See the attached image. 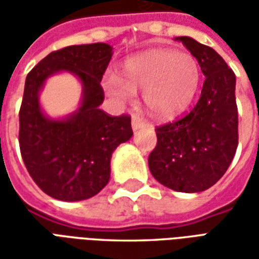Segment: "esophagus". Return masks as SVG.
I'll list each match as a JSON object with an SVG mask.
<instances>
[{
	"label": "esophagus",
	"mask_w": 259,
	"mask_h": 259,
	"mask_svg": "<svg viewBox=\"0 0 259 259\" xmlns=\"http://www.w3.org/2000/svg\"><path fill=\"white\" fill-rule=\"evenodd\" d=\"M143 127H146V122L139 116L133 115V118H132V129H133V132H137V130L143 129Z\"/></svg>",
	"instance_id": "34e87169"
}]
</instances>
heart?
I'll return each mask as SVG.
<instances>
[{
  "mask_svg": "<svg viewBox=\"0 0 259 259\" xmlns=\"http://www.w3.org/2000/svg\"><path fill=\"white\" fill-rule=\"evenodd\" d=\"M120 76L107 74L104 90L119 104L129 102L143 90L147 109L155 118H172L194 100L201 68L194 55L174 48H152L126 59Z\"/></svg>",
  "mask_w": 259,
  "mask_h": 259,
  "instance_id": "obj_1",
  "label": "heart"
}]
</instances>
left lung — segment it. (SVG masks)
Instances as JSON below:
<instances>
[{
  "label": "left lung",
  "mask_w": 259,
  "mask_h": 259,
  "mask_svg": "<svg viewBox=\"0 0 259 259\" xmlns=\"http://www.w3.org/2000/svg\"><path fill=\"white\" fill-rule=\"evenodd\" d=\"M175 40L197 58L205 81L190 113L155 129L158 143L148 157V166L165 187L200 193L222 178L237 150L236 76L211 47L187 36Z\"/></svg>",
  "instance_id": "obj_1"
}]
</instances>
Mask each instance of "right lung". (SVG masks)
I'll list each match as a JSON object with an SVG mask.
<instances>
[{
  "label": "right lung",
  "instance_id": "add662e5",
  "mask_svg": "<svg viewBox=\"0 0 259 259\" xmlns=\"http://www.w3.org/2000/svg\"><path fill=\"white\" fill-rule=\"evenodd\" d=\"M113 48L107 42L69 46L41 59L27 74L19 112V146L31 179L61 201L91 198L108 185L111 157L132 139L127 115L109 116L101 79ZM73 74L80 81L79 107L61 118L44 112L39 94L50 77Z\"/></svg>",
  "mask_w": 259,
  "mask_h": 259
}]
</instances>
